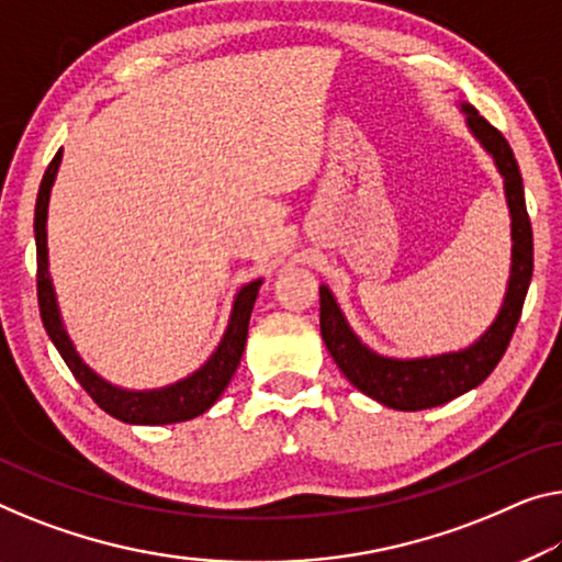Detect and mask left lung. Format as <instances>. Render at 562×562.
Listing matches in <instances>:
<instances>
[{"mask_svg":"<svg viewBox=\"0 0 562 562\" xmlns=\"http://www.w3.org/2000/svg\"><path fill=\"white\" fill-rule=\"evenodd\" d=\"M467 123L482 146L495 156L499 173L505 176V191L509 214H513V274L505 305L497 321L482 335L474 346L462 353H447L434 358H416V361H393L368 350L353 330L328 288H321V333L328 346L333 361L338 363L342 375L366 396L381 401L383 406L398 412H422V408L441 406L447 401L462 396L487 379L495 371L499 358L513 340L517 321L522 315L525 295L532 280V224L525 206V189L517 158L507 138L472 105H462Z\"/></svg>","mask_w":562,"mask_h":562,"instance_id":"1","label":"left lung"}]
</instances>
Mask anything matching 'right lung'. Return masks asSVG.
<instances>
[{"label":"right lung","mask_w":562,"mask_h":562,"mask_svg":"<svg viewBox=\"0 0 562 562\" xmlns=\"http://www.w3.org/2000/svg\"><path fill=\"white\" fill-rule=\"evenodd\" d=\"M63 148L57 150L53 161H49L45 176H42L40 191H37V204H35V239H37V303L42 325L49 335V340L55 342V348L60 350L63 361L70 368L75 381L88 391V396L103 408L105 414L125 424H176L187 422L204 414L216 398L222 396L224 389L229 386L234 371H237L239 358L245 353L247 342V328H249V315H252L259 280L249 282L247 288H241L234 303V313L229 321V328L224 333V340L216 348V353L209 358L204 368H199L194 375H189L187 381H179L176 386L161 389V391H146V393H133L121 391L105 383L103 379L90 371V368L80 361V356L75 353L70 338L63 328L60 313H57L53 282L47 274V201H49V187H53L57 166H60Z\"/></svg>","instance_id":"add662e5"}]
</instances>
